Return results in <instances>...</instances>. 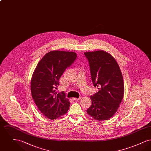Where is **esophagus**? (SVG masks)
Listing matches in <instances>:
<instances>
[{"label": "esophagus", "mask_w": 151, "mask_h": 151, "mask_svg": "<svg viewBox=\"0 0 151 151\" xmlns=\"http://www.w3.org/2000/svg\"><path fill=\"white\" fill-rule=\"evenodd\" d=\"M72 99H73V100L74 101H79L81 100V98L80 97H79L78 99H77V98H73Z\"/></svg>", "instance_id": "1"}]
</instances>
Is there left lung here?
Masks as SVG:
<instances>
[{
	"mask_svg": "<svg viewBox=\"0 0 151 151\" xmlns=\"http://www.w3.org/2000/svg\"><path fill=\"white\" fill-rule=\"evenodd\" d=\"M91 78L99 91L90 97L91 106L87 114L97 121H105L115 114L122 102L124 82L119 65L113 57L104 50L86 52Z\"/></svg>",
	"mask_w": 151,
	"mask_h": 151,
	"instance_id": "left-lung-1",
	"label": "left lung"
}]
</instances>
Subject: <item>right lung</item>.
I'll list each match as a JSON object with an SVG mask.
<instances>
[{
  "instance_id": "add662e5",
  "label": "right lung",
  "mask_w": 151,
  "mask_h": 151,
  "mask_svg": "<svg viewBox=\"0 0 151 151\" xmlns=\"http://www.w3.org/2000/svg\"><path fill=\"white\" fill-rule=\"evenodd\" d=\"M75 52L54 50L49 52L37 65L31 79V93L39 110L50 119L65 114L70 102L63 92L57 93L54 88L65 69L75 60Z\"/></svg>"
}]
</instances>
